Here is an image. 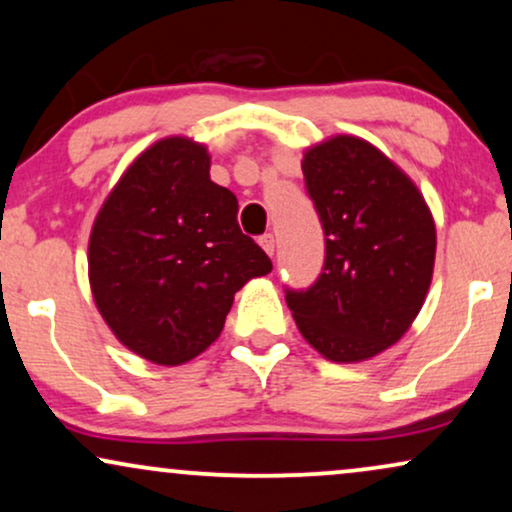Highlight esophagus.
I'll return each instance as SVG.
<instances>
[{
  "label": "esophagus",
  "instance_id": "1",
  "mask_svg": "<svg viewBox=\"0 0 512 512\" xmlns=\"http://www.w3.org/2000/svg\"><path fill=\"white\" fill-rule=\"evenodd\" d=\"M260 245H262V250L267 252L269 257L274 255V248H276V241H274V236H271V234H264V236H260Z\"/></svg>",
  "mask_w": 512,
  "mask_h": 512
}]
</instances>
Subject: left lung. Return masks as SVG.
Wrapping results in <instances>:
<instances>
[{"instance_id":"8db88e82","label":"left lung","mask_w":512,"mask_h":512,"mask_svg":"<svg viewBox=\"0 0 512 512\" xmlns=\"http://www.w3.org/2000/svg\"><path fill=\"white\" fill-rule=\"evenodd\" d=\"M302 172L326 234V262L314 286L286 290V302L321 357L357 364L399 342L423 307L435 219L409 174L352 134L309 146Z\"/></svg>"}]
</instances>
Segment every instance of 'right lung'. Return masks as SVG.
I'll list each match as a JSON object with an SVG mask.
<instances>
[{
  "instance_id": "1",
  "label": "right lung",
  "mask_w": 512,
  "mask_h": 512,
  "mask_svg": "<svg viewBox=\"0 0 512 512\" xmlns=\"http://www.w3.org/2000/svg\"><path fill=\"white\" fill-rule=\"evenodd\" d=\"M236 215L205 144L160 139L127 167L94 219L87 262L96 309L129 352L186 364L219 338L238 290L269 274Z\"/></svg>"
}]
</instances>
